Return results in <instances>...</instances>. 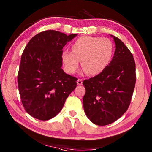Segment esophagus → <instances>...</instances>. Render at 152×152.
<instances>
[{
  "label": "esophagus",
  "mask_w": 152,
  "mask_h": 152,
  "mask_svg": "<svg viewBox=\"0 0 152 152\" xmlns=\"http://www.w3.org/2000/svg\"><path fill=\"white\" fill-rule=\"evenodd\" d=\"M77 84L78 86H82V80L81 79H78L77 80Z\"/></svg>",
  "instance_id": "34e87169"
}]
</instances>
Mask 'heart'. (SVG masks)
Listing matches in <instances>:
<instances>
[{
    "label": "heart",
    "mask_w": 152,
    "mask_h": 152,
    "mask_svg": "<svg viewBox=\"0 0 152 152\" xmlns=\"http://www.w3.org/2000/svg\"><path fill=\"white\" fill-rule=\"evenodd\" d=\"M72 51H63L62 61L69 74L78 70L80 61L83 71L91 76L97 75L108 66L114 52L112 41L105 38L83 36L72 44Z\"/></svg>",
    "instance_id": "1"
}]
</instances>
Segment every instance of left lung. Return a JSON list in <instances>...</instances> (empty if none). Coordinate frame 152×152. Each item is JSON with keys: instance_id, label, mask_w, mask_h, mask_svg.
<instances>
[{"instance_id": "8db88e82", "label": "left lung", "mask_w": 152, "mask_h": 152, "mask_svg": "<svg viewBox=\"0 0 152 152\" xmlns=\"http://www.w3.org/2000/svg\"><path fill=\"white\" fill-rule=\"evenodd\" d=\"M114 56L102 72L83 85V105L89 120L97 125L110 124L127 110L136 83V66L133 54L118 37Z\"/></svg>"}]
</instances>
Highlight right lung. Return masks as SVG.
<instances>
[{"label": "right lung", "mask_w": 152, "mask_h": 152, "mask_svg": "<svg viewBox=\"0 0 152 152\" xmlns=\"http://www.w3.org/2000/svg\"><path fill=\"white\" fill-rule=\"evenodd\" d=\"M76 36L45 31L32 38L23 51L18 89L23 106L33 118L46 121L55 117L76 88L78 79L61 66L63 48Z\"/></svg>", "instance_id": "obj_1"}]
</instances>
